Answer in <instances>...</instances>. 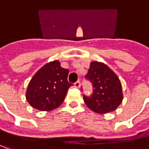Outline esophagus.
<instances>
[{
  "instance_id": "34e87169",
  "label": "esophagus",
  "mask_w": 149,
  "mask_h": 149,
  "mask_svg": "<svg viewBox=\"0 0 149 149\" xmlns=\"http://www.w3.org/2000/svg\"><path fill=\"white\" fill-rule=\"evenodd\" d=\"M74 87L75 88H80V82H79V81H77V82L74 83Z\"/></svg>"
}]
</instances>
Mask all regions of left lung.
Wrapping results in <instances>:
<instances>
[{
  "mask_svg": "<svg viewBox=\"0 0 149 149\" xmlns=\"http://www.w3.org/2000/svg\"><path fill=\"white\" fill-rule=\"evenodd\" d=\"M86 77L93 83L91 97L83 96L86 105L98 114H106L117 109L123 100L121 83L106 64L100 61L90 62Z\"/></svg>",
  "mask_w": 149,
  "mask_h": 149,
  "instance_id": "8db88e82",
  "label": "left lung"
}]
</instances>
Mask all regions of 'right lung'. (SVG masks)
Wrapping results in <instances>:
<instances>
[{
    "mask_svg": "<svg viewBox=\"0 0 149 149\" xmlns=\"http://www.w3.org/2000/svg\"><path fill=\"white\" fill-rule=\"evenodd\" d=\"M69 71L61 66L59 61L46 63L33 75L26 91V100L33 108L50 111L58 108L66 98Z\"/></svg>",
    "mask_w": 149,
    "mask_h": 149,
    "instance_id": "obj_1",
    "label": "right lung"
}]
</instances>
